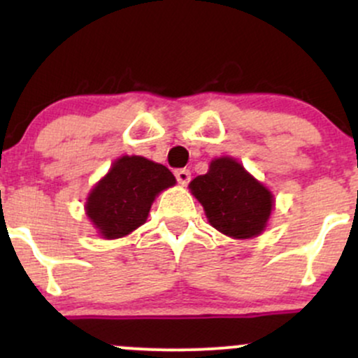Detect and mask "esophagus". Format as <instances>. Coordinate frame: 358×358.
Wrapping results in <instances>:
<instances>
[{
    "mask_svg": "<svg viewBox=\"0 0 358 358\" xmlns=\"http://www.w3.org/2000/svg\"><path fill=\"white\" fill-rule=\"evenodd\" d=\"M175 176H176V180H178L180 185H187L188 182H190V171H188L187 168H180V170H176Z\"/></svg>",
    "mask_w": 358,
    "mask_h": 358,
    "instance_id": "esophagus-1",
    "label": "esophagus"
}]
</instances>
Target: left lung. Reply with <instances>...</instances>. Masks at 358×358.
<instances>
[{
  "mask_svg": "<svg viewBox=\"0 0 358 358\" xmlns=\"http://www.w3.org/2000/svg\"><path fill=\"white\" fill-rule=\"evenodd\" d=\"M192 195L208 224L232 239H252L268 227L274 195L232 156L213 158L205 175L193 178Z\"/></svg>",
  "mask_w": 358,
  "mask_h": 358,
  "instance_id": "1",
  "label": "left lung"
}]
</instances>
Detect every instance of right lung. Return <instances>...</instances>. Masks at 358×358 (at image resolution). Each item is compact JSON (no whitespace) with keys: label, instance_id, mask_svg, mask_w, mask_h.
<instances>
[{"label":"right lung","instance_id":"obj_1","mask_svg":"<svg viewBox=\"0 0 358 358\" xmlns=\"http://www.w3.org/2000/svg\"><path fill=\"white\" fill-rule=\"evenodd\" d=\"M175 183L166 166L124 155L89 192L85 215L102 239H121L145 224L156 196Z\"/></svg>","mask_w":358,"mask_h":358}]
</instances>
